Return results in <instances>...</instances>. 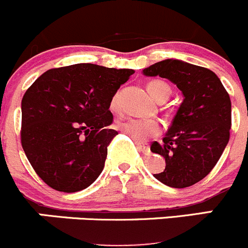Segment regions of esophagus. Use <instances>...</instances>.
Masks as SVG:
<instances>
[{"label": "esophagus", "mask_w": 248, "mask_h": 248, "mask_svg": "<svg viewBox=\"0 0 248 248\" xmlns=\"http://www.w3.org/2000/svg\"><path fill=\"white\" fill-rule=\"evenodd\" d=\"M135 144L137 146V148L142 152L143 154L148 155L151 153V148H149V144L147 142H141V141H135Z\"/></svg>", "instance_id": "obj_1"}]
</instances>
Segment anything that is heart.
Returning a JSON list of instances; mask_svg holds the SVG:
<instances>
[{"label":"heart","mask_w":248,"mask_h":248,"mask_svg":"<svg viewBox=\"0 0 248 248\" xmlns=\"http://www.w3.org/2000/svg\"><path fill=\"white\" fill-rule=\"evenodd\" d=\"M148 92L156 101H165L171 94V88L168 83L163 80H152L147 85ZM111 108L113 111L121 109V95L117 93L111 100ZM118 129L134 141H146L160 132V124L155 119H137L129 118L119 122Z\"/></svg>","instance_id":"obj_1"}]
</instances>
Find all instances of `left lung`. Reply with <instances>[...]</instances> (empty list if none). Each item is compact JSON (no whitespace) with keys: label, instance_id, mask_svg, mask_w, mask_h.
Segmentation results:
<instances>
[{"label":"left lung","instance_id":"obj_1","mask_svg":"<svg viewBox=\"0 0 248 248\" xmlns=\"http://www.w3.org/2000/svg\"><path fill=\"white\" fill-rule=\"evenodd\" d=\"M143 73L168 78L185 96L163 142L151 144V151L166 163L154 177L169 187H190L211 172L229 141V94L215 72L185 61H159Z\"/></svg>","mask_w":248,"mask_h":248}]
</instances>
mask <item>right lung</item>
Listing matches in <instances>:
<instances>
[{
	"instance_id": "add662e5",
	"label": "right lung",
	"mask_w": 248,
	"mask_h": 248,
	"mask_svg": "<svg viewBox=\"0 0 248 248\" xmlns=\"http://www.w3.org/2000/svg\"><path fill=\"white\" fill-rule=\"evenodd\" d=\"M134 70L76 63L50 68L21 100L20 140L35 172L63 193L89 187L102 172L107 147L118 132L109 129L111 100Z\"/></svg>"
}]
</instances>
